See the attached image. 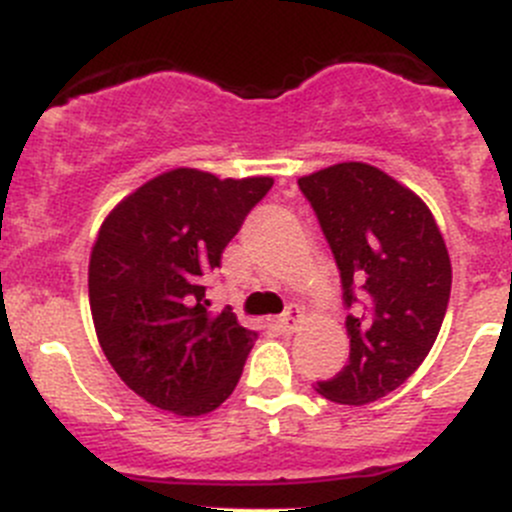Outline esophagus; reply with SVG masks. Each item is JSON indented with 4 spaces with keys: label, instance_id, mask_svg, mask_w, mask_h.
Segmentation results:
<instances>
[{
    "label": "esophagus",
    "instance_id": "obj_1",
    "mask_svg": "<svg viewBox=\"0 0 512 512\" xmlns=\"http://www.w3.org/2000/svg\"><path fill=\"white\" fill-rule=\"evenodd\" d=\"M299 324V312L297 309H287L282 317H277V329H280L282 334H292L294 329H297Z\"/></svg>",
    "mask_w": 512,
    "mask_h": 512
}]
</instances>
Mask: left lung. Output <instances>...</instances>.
Listing matches in <instances>:
<instances>
[{
  "label": "left lung",
  "instance_id": "left-lung-1",
  "mask_svg": "<svg viewBox=\"0 0 512 512\" xmlns=\"http://www.w3.org/2000/svg\"><path fill=\"white\" fill-rule=\"evenodd\" d=\"M297 185L352 312L347 366L317 391L337 404H371L414 374L441 332L451 297L446 242L426 203L374 165L339 163Z\"/></svg>",
  "mask_w": 512,
  "mask_h": 512
}]
</instances>
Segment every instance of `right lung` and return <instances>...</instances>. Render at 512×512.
<instances>
[{"mask_svg":"<svg viewBox=\"0 0 512 512\" xmlns=\"http://www.w3.org/2000/svg\"><path fill=\"white\" fill-rule=\"evenodd\" d=\"M272 178L175 168L113 208L91 250L98 342L128 389L158 409L200 416L235 391L257 332L208 312L205 277L270 193Z\"/></svg>","mask_w":512,"mask_h":512,"instance_id":"right-lung-1","label":"right lung"}]
</instances>
